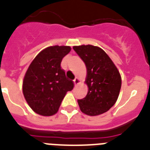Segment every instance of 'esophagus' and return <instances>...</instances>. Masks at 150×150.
<instances>
[{"label":"esophagus","instance_id":"obj_1","mask_svg":"<svg viewBox=\"0 0 150 150\" xmlns=\"http://www.w3.org/2000/svg\"><path fill=\"white\" fill-rule=\"evenodd\" d=\"M79 82H80V80H79V78H75V79H74V83H75V86H78L79 84Z\"/></svg>","mask_w":150,"mask_h":150}]
</instances>
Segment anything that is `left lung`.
Masks as SVG:
<instances>
[{
    "mask_svg": "<svg viewBox=\"0 0 150 150\" xmlns=\"http://www.w3.org/2000/svg\"><path fill=\"white\" fill-rule=\"evenodd\" d=\"M73 49L86 65V96L79 99L80 109L88 115H98L109 110L119 97L121 76L112 61L102 48L96 46H74Z\"/></svg>",
    "mask_w": 150,
    "mask_h": 150,
    "instance_id": "8db88e82",
    "label": "left lung"
}]
</instances>
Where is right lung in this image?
Here are the masks:
<instances>
[{"label":"right lung","instance_id":"add662e5","mask_svg":"<svg viewBox=\"0 0 150 150\" xmlns=\"http://www.w3.org/2000/svg\"><path fill=\"white\" fill-rule=\"evenodd\" d=\"M71 51L69 46H51L32 61L23 81V94L34 112L50 116L58 112L66 92L74 82L61 67L62 58Z\"/></svg>","mask_w":150,"mask_h":150}]
</instances>
